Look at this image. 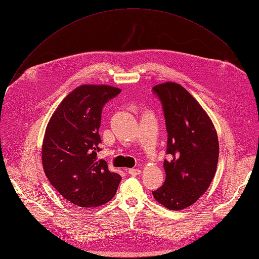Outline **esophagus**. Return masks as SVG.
<instances>
[{"mask_svg": "<svg viewBox=\"0 0 259 259\" xmlns=\"http://www.w3.org/2000/svg\"><path fill=\"white\" fill-rule=\"evenodd\" d=\"M128 173L132 176H137V175H140L141 174V170L140 169H135V168H132V169H129Z\"/></svg>", "mask_w": 259, "mask_h": 259, "instance_id": "34e87169", "label": "esophagus"}]
</instances>
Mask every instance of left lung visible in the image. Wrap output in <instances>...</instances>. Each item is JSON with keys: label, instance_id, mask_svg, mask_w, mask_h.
<instances>
[{"label": "left lung", "instance_id": "obj_1", "mask_svg": "<svg viewBox=\"0 0 259 259\" xmlns=\"http://www.w3.org/2000/svg\"><path fill=\"white\" fill-rule=\"evenodd\" d=\"M152 91L164 110L170 155L164 160L166 181L152 194L166 208L183 210L208 190L219 162V139L206 111L180 84L167 81Z\"/></svg>", "mask_w": 259, "mask_h": 259}]
</instances>
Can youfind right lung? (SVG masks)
I'll list each match as a JSON object with an SVG mask.
<instances>
[{"label": "right lung", "instance_id": "1", "mask_svg": "<svg viewBox=\"0 0 259 259\" xmlns=\"http://www.w3.org/2000/svg\"><path fill=\"white\" fill-rule=\"evenodd\" d=\"M120 89L81 85L63 100L52 114L42 146L45 174L57 191L73 205L102 206L115 195L120 175L98 159L102 110Z\"/></svg>", "mask_w": 259, "mask_h": 259}]
</instances>
